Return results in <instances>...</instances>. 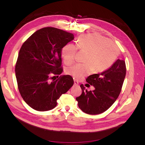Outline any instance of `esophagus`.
I'll return each instance as SVG.
<instances>
[{"instance_id":"esophagus-1","label":"esophagus","mask_w":145,"mask_h":145,"mask_svg":"<svg viewBox=\"0 0 145 145\" xmlns=\"http://www.w3.org/2000/svg\"><path fill=\"white\" fill-rule=\"evenodd\" d=\"M74 85H78V81L74 80Z\"/></svg>"}]
</instances>
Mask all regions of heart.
<instances>
[{
	"instance_id": "1",
	"label": "heart",
	"mask_w": 145,
	"mask_h": 145,
	"mask_svg": "<svg viewBox=\"0 0 145 145\" xmlns=\"http://www.w3.org/2000/svg\"><path fill=\"white\" fill-rule=\"evenodd\" d=\"M88 52L85 63H77L68 67L66 72L74 78L80 80L94 70L95 72L106 71L115 62L119 54L116 43L97 34H83L77 39V46L65 45L62 55L65 63L72 64L76 58L77 50Z\"/></svg>"
}]
</instances>
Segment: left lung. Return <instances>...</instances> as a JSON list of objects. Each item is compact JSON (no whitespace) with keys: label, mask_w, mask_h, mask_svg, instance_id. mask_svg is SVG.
I'll return each mask as SVG.
<instances>
[{"label":"left lung","mask_w":145,"mask_h":145,"mask_svg":"<svg viewBox=\"0 0 145 145\" xmlns=\"http://www.w3.org/2000/svg\"><path fill=\"white\" fill-rule=\"evenodd\" d=\"M126 65L123 60L118 59L111 67L101 73L87 77L86 81L95 89L88 91L80 85L82 94L76 98L81 110L91 115L106 111L119 95L126 76Z\"/></svg>","instance_id":"obj_1"}]
</instances>
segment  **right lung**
<instances>
[{"mask_svg": "<svg viewBox=\"0 0 145 145\" xmlns=\"http://www.w3.org/2000/svg\"><path fill=\"white\" fill-rule=\"evenodd\" d=\"M74 39L73 34L45 27L33 34L21 46L15 72L20 94L29 106L39 111H49L57 100L74 84L72 77L62 75V48ZM59 77V76H58Z\"/></svg>", "mask_w": 145, "mask_h": 145, "instance_id": "right-lung-1", "label": "right lung"}]
</instances>
